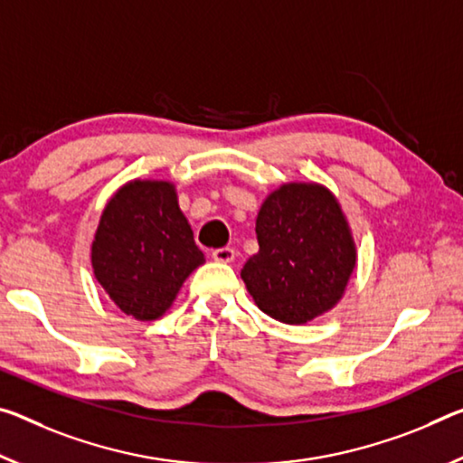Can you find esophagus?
<instances>
[{"label": "esophagus", "mask_w": 463, "mask_h": 463, "mask_svg": "<svg viewBox=\"0 0 463 463\" xmlns=\"http://www.w3.org/2000/svg\"><path fill=\"white\" fill-rule=\"evenodd\" d=\"M212 260L218 263H231V261H234V249H231V247L214 249V251H212Z\"/></svg>", "instance_id": "34e87169"}]
</instances>
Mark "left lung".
<instances>
[{
    "instance_id": "1",
    "label": "left lung",
    "mask_w": 463,
    "mask_h": 463,
    "mask_svg": "<svg viewBox=\"0 0 463 463\" xmlns=\"http://www.w3.org/2000/svg\"><path fill=\"white\" fill-rule=\"evenodd\" d=\"M260 251L241 278L260 309L303 326L342 298L356 247L335 195L317 183H286L271 192L255 222Z\"/></svg>"
}]
</instances>
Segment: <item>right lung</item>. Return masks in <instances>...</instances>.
I'll list each match as a JSON object with an SVG mask.
<instances>
[{"instance_id": "1", "label": "right lung", "mask_w": 463, "mask_h": 463, "mask_svg": "<svg viewBox=\"0 0 463 463\" xmlns=\"http://www.w3.org/2000/svg\"><path fill=\"white\" fill-rule=\"evenodd\" d=\"M168 181H129L102 212L92 269L119 309L139 321L163 317L183 282L203 263Z\"/></svg>"}]
</instances>
